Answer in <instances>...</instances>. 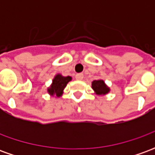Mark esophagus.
Instances as JSON below:
<instances>
[{
	"instance_id": "1",
	"label": "esophagus",
	"mask_w": 155,
	"mask_h": 155,
	"mask_svg": "<svg viewBox=\"0 0 155 155\" xmlns=\"http://www.w3.org/2000/svg\"><path fill=\"white\" fill-rule=\"evenodd\" d=\"M83 78H84V74H81V73L77 74L76 75H75V79L78 80V81H81V80H83Z\"/></svg>"
}]
</instances>
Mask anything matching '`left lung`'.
<instances>
[{"label": "left lung", "instance_id": "1", "mask_svg": "<svg viewBox=\"0 0 155 155\" xmlns=\"http://www.w3.org/2000/svg\"><path fill=\"white\" fill-rule=\"evenodd\" d=\"M92 88L95 91V93L98 94H105L110 91V89L106 86L104 81H102V80L93 81L92 82Z\"/></svg>", "mask_w": 155, "mask_h": 155}]
</instances>
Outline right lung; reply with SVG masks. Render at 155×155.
<instances>
[{"mask_svg": "<svg viewBox=\"0 0 155 155\" xmlns=\"http://www.w3.org/2000/svg\"><path fill=\"white\" fill-rule=\"evenodd\" d=\"M71 81V77L70 76H62L61 74H57L54 79L52 81V84L49 89H48V92L53 95L55 94L56 96H61L63 92V90L64 87L66 86V84H68L69 81Z\"/></svg>", "mask_w": 155, "mask_h": 155, "instance_id": "1", "label": "right lung"}]
</instances>
